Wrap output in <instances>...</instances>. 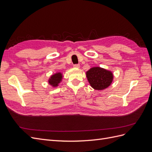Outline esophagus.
Returning <instances> with one entry per match:
<instances>
[{
	"label": "esophagus",
	"mask_w": 152,
	"mask_h": 152,
	"mask_svg": "<svg viewBox=\"0 0 152 152\" xmlns=\"http://www.w3.org/2000/svg\"><path fill=\"white\" fill-rule=\"evenodd\" d=\"M73 67H74L75 68H80V65H79V64H76V65H73Z\"/></svg>",
	"instance_id": "esophagus-1"
}]
</instances>
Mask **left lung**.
I'll list each match as a JSON object with an SVG mask.
<instances>
[{"label":"left lung","instance_id":"obj_1","mask_svg":"<svg viewBox=\"0 0 152 152\" xmlns=\"http://www.w3.org/2000/svg\"><path fill=\"white\" fill-rule=\"evenodd\" d=\"M86 75L90 86L97 91L108 88L113 80L112 72L100 66L91 68Z\"/></svg>","mask_w":152,"mask_h":152}]
</instances>
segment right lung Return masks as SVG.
<instances>
[{
  "label": "right lung",
  "instance_id": "right-lung-1",
  "mask_svg": "<svg viewBox=\"0 0 152 152\" xmlns=\"http://www.w3.org/2000/svg\"><path fill=\"white\" fill-rule=\"evenodd\" d=\"M63 74L61 72H56L54 74L50 75L48 79L49 84L53 87H57L59 84L62 81Z\"/></svg>",
  "mask_w": 152,
  "mask_h": 152
}]
</instances>
